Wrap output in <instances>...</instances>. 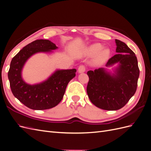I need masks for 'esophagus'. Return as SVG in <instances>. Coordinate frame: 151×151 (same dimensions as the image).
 <instances>
[{"mask_svg": "<svg viewBox=\"0 0 151 151\" xmlns=\"http://www.w3.org/2000/svg\"><path fill=\"white\" fill-rule=\"evenodd\" d=\"M86 71V67L84 65H81L78 68V72L79 73H83Z\"/></svg>", "mask_w": 151, "mask_h": 151, "instance_id": "34e87169", "label": "esophagus"}]
</instances>
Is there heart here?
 I'll use <instances>...</instances> for the list:
<instances>
[{"label": "heart", "mask_w": 151, "mask_h": 151, "mask_svg": "<svg viewBox=\"0 0 151 151\" xmlns=\"http://www.w3.org/2000/svg\"><path fill=\"white\" fill-rule=\"evenodd\" d=\"M102 48H103V47L101 44H99V43L94 44L89 47L88 50V52L89 55H96L102 50ZM109 50L108 49L103 50L98 55L97 60L98 61H104L105 60H106L108 57H109Z\"/></svg>", "instance_id": "obj_1"}]
</instances>
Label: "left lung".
<instances>
[{
  "mask_svg": "<svg viewBox=\"0 0 151 151\" xmlns=\"http://www.w3.org/2000/svg\"><path fill=\"white\" fill-rule=\"evenodd\" d=\"M116 55L108 60L106 66L119 65L114 74L103 68L87 72L89 82L87 93L93 104L104 110L123 108L135 93L139 77L137 58L135 53L120 40H115Z\"/></svg>",
  "mask_w": 151,
  "mask_h": 151,
  "instance_id": "obj_1",
  "label": "left lung"
}]
</instances>
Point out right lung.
<instances>
[{
	"instance_id": "right-lung-1",
	"label": "right lung",
	"mask_w": 151,
	"mask_h": 151,
	"mask_svg": "<svg viewBox=\"0 0 151 151\" xmlns=\"http://www.w3.org/2000/svg\"><path fill=\"white\" fill-rule=\"evenodd\" d=\"M58 47L48 40H37L25 46L12 59L8 78L13 95L26 106L36 110L50 109L60 103L68 83L76 76V69L57 70L45 81L30 85L22 79L27 60L38 52H50Z\"/></svg>"
}]
</instances>
